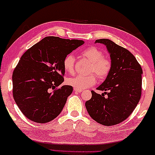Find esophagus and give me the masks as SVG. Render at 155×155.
Segmentation results:
<instances>
[{"mask_svg": "<svg viewBox=\"0 0 155 155\" xmlns=\"http://www.w3.org/2000/svg\"><path fill=\"white\" fill-rule=\"evenodd\" d=\"M74 91L75 92H76V93H82V90H80V89H78V88H74Z\"/></svg>", "mask_w": 155, "mask_h": 155, "instance_id": "esophagus-1", "label": "esophagus"}]
</instances>
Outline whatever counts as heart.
I'll list each match as a JSON object with an SVG mask.
<instances>
[{
	"label": "heart",
	"mask_w": 155,
	"mask_h": 155,
	"mask_svg": "<svg viewBox=\"0 0 155 155\" xmlns=\"http://www.w3.org/2000/svg\"><path fill=\"white\" fill-rule=\"evenodd\" d=\"M82 56L84 57L91 63L90 71L95 73L100 79L106 78L110 73L112 64L108 59L104 58V54L100 49L94 47H88L83 50ZM75 58L72 54H68L63 61V67L66 72L73 73L74 72ZM97 82L94 74L88 75H78L67 80L68 84L78 89L83 90L93 86Z\"/></svg>",
	"instance_id": "1"
}]
</instances>
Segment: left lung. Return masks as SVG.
I'll return each instance as SVG.
<instances>
[{
  "instance_id": "8db88e82",
  "label": "left lung",
  "mask_w": 155,
  "mask_h": 155,
  "mask_svg": "<svg viewBox=\"0 0 155 155\" xmlns=\"http://www.w3.org/2000/svg\"><path fill=\"white\" fill-rule=\"evenodd\" d=\"M106 47L112 68L106 80L85 106L91 117L104 126H113L126 120L139 103L141 94V67L135 57L125 48L108 39L96 40ZM107 94V98L104 97Z\"/></svg>"
}]
</instances>
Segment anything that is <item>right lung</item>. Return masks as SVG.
Returning a JSON list of instances; mask_svg holds the SVG:
<instances>
[{
    "instance_id": "right-lung-1",
    "label": "right lung",
    "mask_w": 155,
    "mask_h": 155,
    "mask_svg": "<svg viewBox=\"0 0 155 155\" xmlns=\"http://www.w3.org/2000/svg\"><path fill=\"white\" fill-rule=\"evenodd\" d=\"M84 42L45 37L22 55L12 75L13 96L18 107L29 120L47 123L62 110L73 87L64 85L63 61Z\"/></svg>"
}]
</instances>
